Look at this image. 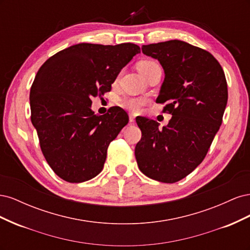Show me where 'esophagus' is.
Here are the masks:
<instances>
[{
    "label": "esophagus",
    "instance_id": "esophagus-1",
    "mask_svg": "<svg viewBox=\"0 0 250 250\" xmlns=\"http://www.w3.org/2000/svg\"><path fill=\"white\" fill-rule=\"evenodd\" d=\"M134 121H135V120H134V116L131 115V113H130V115H129V122H130V123H133Z\"/></svg>",
    "mask_w": 250,
    "mask_h": 250
}]
</instances>
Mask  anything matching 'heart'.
Returning <instances> with one entry per match:
<instances>
[{
  "label": "heart",
  "instance_id": "b5f03b06",
  "mask_svg": "<svg viewBox=\"0 0 250 250\" xmlns=\"http://www.w3.org/2000/svg\"><path fill=\"white\" fill-rule=\"evenodd\" d=\"M160 65L154 60H142L138 63V70L146 77V75L153 69L154 66ZM146 100L144 98H138V97H127L122 100V105L133 112L140 111L144 105L146 104Z\"/></svg>",
  "mask_w": 250,
  "mask_h": 250
}]
</instances>
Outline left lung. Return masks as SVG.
I'll list each match as a JSON object with an SVG mask.
<instances>
[{"instance_id": "left-lung-1", "label": "left lung", "mask_w": 250, "mask_h": 250, "mask_svg": "<svg viewBox=\"0 0 250 250\" xmlns=\"http://www.w3.org/2000/svg\"><path fill=\"white\" fill-rule=\"evenodd\" d=\"M157 59L165 80L156 103L172 115L167 126L137 117L142 139L135 158L142 173L166 184L179 181L206 157L222 123L228 103V83L222 66L209 52L173 40L142 47Z\"/></svg>"}]
</instances>
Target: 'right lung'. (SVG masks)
<instances>
[{"label": "right lung", "instance_id": "obj_1", "mask_svg": "<svg viewBox=\"0 0 250 250\" xmlns=\"http://www.w3.org/2000/svg\"><path fill=\"white\" fill-rule=\"evenodd\" d=\"M140 52L130 42H82L59 51L37 72L30 89L31 122L47 163L67 183H83L102 171L110 142L129 118L119 106L95 115L90 98L109 92Z\"/></svg>", "mask_w": 250, "mask_h": 250}]
</instances>
